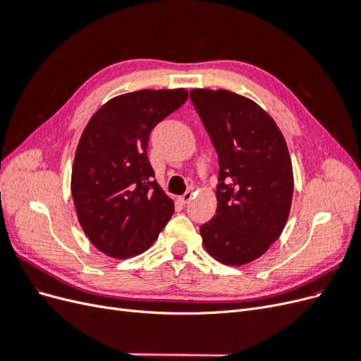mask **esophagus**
Wrapping results in <instances>:
<instances>
[{
    "label": "esophagus",
    "instance_id": "34e87169",
    "mask_svg": "<svg viewBox=\"0 0 361 361\" xmlns=\"http://www.w3.org/2000/svg\"><path fill=\"white\" fill-rule=\"evenodd\" d=\"M191 191H187V192H185V194H182L180 195V197H179V202L182 203V204H185V203H188L190 200H191Z\"/></svg>",
    "mask_w": 361,
    "mask_h": 361
}]
</instances>
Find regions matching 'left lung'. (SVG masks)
<instances>
[{
	"label": "left lung",
	"mask_w": 361,
	"mask_h": 361,
	"mask_svg": "<svg viewBox=\"0 0 361 361\" xmlns=\"http://www.w3.org/2000/svg\"><path fill=\"white\" fill-rule=\"evenodd\" d=\"M190 99L218 155L216 211L200 226L209 255L239 267L277 241L293 194L292 164L280 129L262 108L227 90H191Z\"/></svg>",
	"instance_id": "1"
}]
</instances>
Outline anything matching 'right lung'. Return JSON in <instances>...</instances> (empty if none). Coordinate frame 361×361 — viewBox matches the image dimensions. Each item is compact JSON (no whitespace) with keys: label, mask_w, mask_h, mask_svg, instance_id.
<instances>
[{"label":"right lung","mask_w":361,"mask_h":361,"mask_svg":"<svg viewBox=\"0 0 361 361\" xmlns=\"http://www.w3.org/2000/svg\"><path fill=\"white\" fill-rule=\"evenodd\" d=\"M188 99L185 89L140 90L108 101L76 147L72 197L84 233L105 255L143 253L174 212L147 157L154 128Z\"/></svg>","instance_id":"add662e5"}]
</instances>
